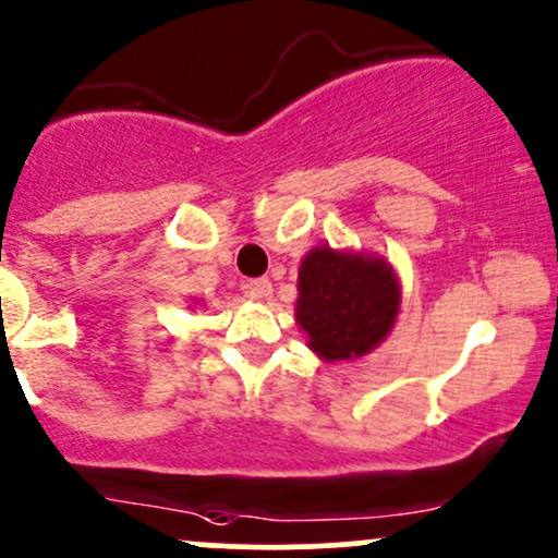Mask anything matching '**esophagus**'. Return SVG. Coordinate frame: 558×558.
<instances>
[{
	"label": "esophagus",
	"mask_w": 558,
	"mask_h": 558,
	"mask_svg": "<svg viewBox=\"0 0 558 558\" xmlns=\"http://www.w3.org/2000/svg\"><path fill=\"white\" fill-rule=\"evenodd\" d=\"M244 295L253 298V301H271L274 284L268 279H250L244 281Z\"/></svg>",
	"instance_id": "esophagus-1"
}]
</instances>
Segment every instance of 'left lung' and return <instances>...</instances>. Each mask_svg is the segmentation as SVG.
Instances as JSON below:
<instances>
[{
	"label": "left lung",
	"mask_w": 558,
	"mask_h": 558,
	"mask_svg": "<svg viewBox=\"0 0 558 558\" xmlns=\"http://www.w3.org/2000/svg\"><path fill=\"white\" fill-rule=\"evenodd\" d=\"M399 279L383 257L311 250L298 271L295 319L325 362H349L377 349L397 322Z\"/></svg>",
	"instance_id": "left-lung-1"
}]
</instances>
